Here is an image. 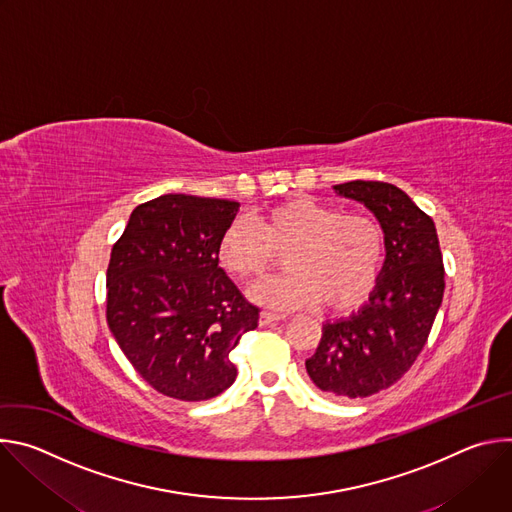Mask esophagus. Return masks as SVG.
Instances as JSON below:
<instances>
[{
    "instance_id": "34e87169",
    "label": "esophagus",
    "mask_w": 512,
    "mask_h": 512,
    "mask_svg": "<svg viewBox=\"0 0 512 512\" xmlns=\"http://www.w3.org/2000/svg\"><path fill=\"white\" fill-rule=\"evenodd\" d=\"M281 320H283V316L281 314H273V312H261V316H259V324L261 326H273V324H277Z\"/></svg>"
}]
</instances>
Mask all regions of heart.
Wrapping results in <instances>:
<instances>
[{
	"label": "heart",
	"instance_id": "heart-1",
	"mask_svg": "<svg viewBox=\"0 0 512 512\" xmlns=\"http://www.w3.org/2000/svg\"><path fill=\"white\" fill-rule=\"evenodd\" d=\"M281 253L289 271L253 285L255 302L291 310L322 300L328 310H348L377 283L385 235L367 214L300 196L267 208L259 225L235 218L218 241V261L243 281L277 267Z\"/></svg>",
	"mask_w": 512,
	"mask_h": 512
}]
</instances>
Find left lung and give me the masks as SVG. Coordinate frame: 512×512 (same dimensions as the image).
I'll return each instance as SVG.
<instances>
[{
    "label": "left lung",
    "mask_w": 512,
    "mask_h": 512,
    "mask_svg": "<svg viewBox=\"0 0 512 512\" xmlns=\"http://www.w3.org/2000/svg\"><path fill=\"white\" fill-rule=\"evenodd\" d=\"M334 190L375 212L387 257L369 304L322 326L306 371L320 391L362 399L389 389L411 369L442 306L446 271L431 216L401 188L354 180Z\"/></svg>",
    "instance_id": "obj_1"
}]
</instances>
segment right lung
Wrapping results in <instances>:
<instances>
[{
    "mask_svg": "<svg viewBox=\"0 0 512 512\" xmlns=\"http://www.w3.org/2000/svg\"><path fill=\"white\" fill-rule=\"evenodd\" d=\"M239 202L164 194L139 204L111 251L107 324L139 377L180 401H206L237 379L231 352L259 308L218 267Z\"/></svg>",
    "mask_w": 512,
    "mask_h": 512,
    "instance_id": "right-lung-1",
    "label": "right lung"
}]
</instances>
